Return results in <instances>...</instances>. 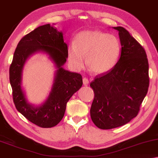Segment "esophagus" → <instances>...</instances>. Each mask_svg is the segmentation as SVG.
Masks as SVG:
<instances>
[{
    "label": "esophagus",
    "mask_w": 158,
    "mask_h": 158,
    "mask_svg": "<svg viewBox=\"0 0 158 158\" xmlns=\"http://www.w3.org/2000/svg\"><path fill=\"white\" fill-rule=\"evenodd\" d=\"M82 82H83L84 85H87L89 84V80L87 77H83L82 78Z\"/></svg>",
    "instance_id": "1"
}]
</instances>
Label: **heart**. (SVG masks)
I'll return each instance as SVG.
<instances>
[{
  "instance_id": "b5f03b06",
  "label": "heart",
  "mask_w": 158,
  "mask_h": 158,
  "mask_svg": "<svg viewBox=\"0 0 158 158\" xmlns=\"http://www.w3.org/2000/svg\"><path fill=\"white\" fill-rule=\"evenodd\" d=\"M121 52L118 39L101 31H83L77 34L68 48V57L77 70L84 66L85 57L89 71L102 74L117 64Z\"/></svg>"
}]
</instances>
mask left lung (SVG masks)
Here are the masks:
<instances>
[{
  "instance_id": "left-lung-1",
  "label": "left lung",
  "mask_w": 158,
  "mask_h": 158,
  "mask_svg": "<svg viewBox=\"0 0 158 158\" xmlns=\"http://www.w3.org/2000/svg\"><path fill=\"white\" fill-rule=\"evenodd\" d=\"M119 60L111 71L99 74L90 82L94 98L90 116L96 127L111 129L135 117L148 90L149 65L144 48L122 27Z\"/></svg>"
}]
</instances>
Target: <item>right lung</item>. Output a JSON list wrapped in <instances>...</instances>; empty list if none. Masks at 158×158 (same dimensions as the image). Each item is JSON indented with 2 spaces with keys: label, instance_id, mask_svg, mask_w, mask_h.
<instances>
[{
  "label": "right lung",
  "instance_id": "right-lung-1",
  "mask_svg": "<svg viewBox=\"0 0 158 158\" xmlns=\"http://www.w3.org/2000/svg\"><path fill=\"white\" fill-rule=\"evenodd\" d=\"M40 50L50 55L58 69L48 100L41 106L34 107L26 101L21 89V71L26 59ZM67 57L68 46L64 41L62 31L50 24L38 27L24 36L15 51L9 71L14 104L19 112L38 127L51 128L56 126L64 117L70 98L82 85L81 74L63 69Z\"/></svg>",
  "mask_w": 158,
  "mask_h": 158
}]
</instances>
